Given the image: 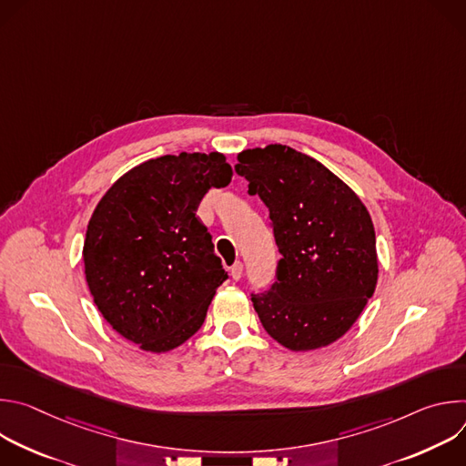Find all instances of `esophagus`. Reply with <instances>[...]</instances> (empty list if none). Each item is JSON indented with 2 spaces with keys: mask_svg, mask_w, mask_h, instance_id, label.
<instances>
[{
  "mask_svg": "<svg viewBox=\"0 0 466 466\" xmlns=\"http://www.w3.org/2000/svg\"><path fill=\"white\" fill-rule=\"evenodd\" d=\"M241 275H243V263H241V261H236V263L232 265V268H230V277H232L234 280H239Z\"/></svg>",
  "mask_w": 466,
  "mask_h": 466,
  "instance_id": "1",
  "label": "esophagus"
}]
</instances>
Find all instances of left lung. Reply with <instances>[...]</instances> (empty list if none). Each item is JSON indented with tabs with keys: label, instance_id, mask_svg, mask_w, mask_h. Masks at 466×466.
<instances>
[{
	"label": "left lung",
	"instance_id": "left-lung-1",
	"mask_svg": "<svg viewBox=\"0 0 466 466\" xmlns=\"http://www.w3.org/2000/svg\"><path fill=\"white\" fill-rule=\"evenodd\" d=\"M236 173L269 208L282 254L273 288L252 295L265 331L293 352L338 341L378 282L376 234L361 198L320 162L282 144L241 151Z\"/></svg>",
	"mask_w": 466,
	"mask_h": 466
}]
</instances>
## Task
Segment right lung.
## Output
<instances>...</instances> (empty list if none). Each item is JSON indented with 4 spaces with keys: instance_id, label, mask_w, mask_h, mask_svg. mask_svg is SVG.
Segmentation results:
<instances>
[{
    "instance_id": "1",
    "label": "right lung",
    "mask_w": 466,
    "mask_h": 466,
    "mask_svg": "<svg viewBox=\"0 0 466 466\" xmlns=\"http://www.w3.org/2000/svg\"><path fill=\"white\" fill-rule=\"evenodd\" d=\"M232 167L221 153L147 160L97 203L83 247L85 275L105 320L146 352H169L203 326L228 279L197 208Z\"/></svg>"
}]
</instances>
